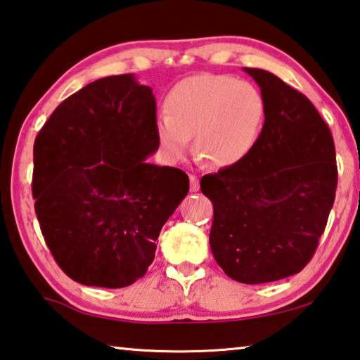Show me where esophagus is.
Listing matches in <instances>:
<instances>
[{"instance_id":"34e87169","label":"esophagus","mask_w":360,"mask_h":360,"mask_svg":"<svg viewBox=\"0 0 360 360\" xmlns=\"http://www.w3.org/2000/svg\"><path fill=\"white\" fill-rule=\"evenodd\" d=\"M188 179H191V192H197L200 188V181L195 174L188 176Z\"/></svg>"}]
</instances>
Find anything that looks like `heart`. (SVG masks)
<instances>
[{
  "label": "heart",
  "mask_w": 360,
  "mask_h": 360,
  "mask_svg": "<svg viewBox=\"0 0 360 360\" xmlns=\"http://www.w3.org/2000/svg\"><path fill=\"white\" fill-rule=\"evenodd\" d=\"M167 112L155 122L157 138L173 160L195 150L211 167L227 168L251 154L264 130L266 101L254 84L224 75L182 79L169 90Z\"/></svg>",
  "instance_id": "obj_1"
}]
</instances>
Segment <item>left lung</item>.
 <instances>
[{
    "label": "left lung",
    "mask_w": 360,
    "mask_h": 360,
    "mask_svg": "<svg viewBox=\"0 0 360 360\" xmlns=\"http://www.w3.org/2000/svg\"><path fill=\"white\" fill-rule=\"evenodd\" d=\"M266 101V119L245 160L205 174L212 202L210 245L229 278L278 281L302 271L324 233L338 169L330 129L307 96L265 70L245 68Z\"/></svg>",
    "instance_id": "left-lung-1"
}]
</instances>
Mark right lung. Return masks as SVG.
<instances>
[{"instance_id": "obj_1", "label": "right lung", "mask_w": 360, "mask_h": 360, "mask_svg": "<svg viewBox=\"0 0 360 360\" xmlns=\"http://www.w3.org/2000/svg\"><path fill=\"white\" fill-rule=\"evenodd\" d=\"M155 122L150 87L109 76L60 103L34 139L36 216L76 283L119 289L143 278L188 192L182 169L146 162L160 144Z\"/></svg>"}]
</instances>
